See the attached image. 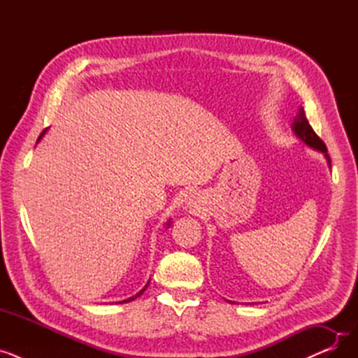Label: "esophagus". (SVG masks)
Instances as JSON below:
<instances>
[{
	"label": "esophagus",
	"mask_w": 358,
	"mask_h": 358,
	"mask_svg": "<svg viewBox=\"0 0 358 358\" xmlns=\"http://www.w3.org/2000/svg\"><path fill=\"white\" fill-rule=\"evenodd\" d=\"M194 201H196V200H193V199L189 201V204L192 206V208H196V203H194Z\"/></svg>",
	"instance_id": "obj_1"
}]
</instances>
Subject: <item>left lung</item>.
Returning <instances> with one entry per match:
<instances>
[{
	"label": "left lung",
	"mask_w": 358,
	"mask_h": 358,
	"mask_svg": "<svg viewBox=\"0 0 358 358\" xmlns=\"http://www.w3.org/2000/svg\"><path fill=\"white\" fill-rule=\"evenodd\" d=\"M292 130L294 131V135L300 141L305 142L308 146L319 150V152H322L325 155L327 161H328V165L331 166V158L328 155V149H327L325 143L321 141V138H319L313 131V129L310 127V124H309V122L306 119L303 107L299 108L297 115L294 117V122H293V126H292Z\"/></svg>",
	"instance_id": "obj_1"
}]
</instances>
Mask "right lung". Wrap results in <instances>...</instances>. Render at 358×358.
I'll return each mask as SVG.
<instances>
[{
    "mask_svg": "<svg viewBox=\"0 0 358 358\" xmlns=\"http://www.w3.org/2000/svg\"><path fill=\"white\" fill-rule=\"evenodd\" d=\"M46 130H48V129H45V130L42 131V134H41V136H39V139H37V142H39V141L42 139V136H43V135L46 134ZM166 224H169V220H168V223H166ZM148 286H149V281H148V283L145 285V287H143V289H142V290H141L139 293H136L135 296H131V297H129V299H126V300H122V302H119V303H129V302H131V300H135L136 297H139V296H141V294H142V293H143V292L146 290V287H148Z\"/></svg>",
    "mask_w": 358,
    "mask_h": 358,
    "instance_id": "right-lung-1",
    "label": "right lung"
}]
</instances>
